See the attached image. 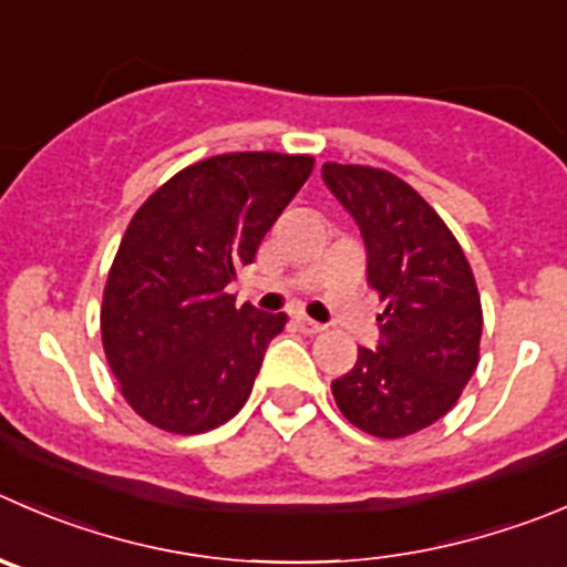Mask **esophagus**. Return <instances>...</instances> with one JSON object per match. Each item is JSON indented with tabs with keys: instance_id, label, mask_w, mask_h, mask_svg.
Returning a JSON list of instances; mask_svg holds the SVG:
<instances>
[{
	"instance_id": "esophagus-1",
	"label": "esophagus",
	"mask_w": 567,
	"mask_h": 567,
	"mask_svg": "<svg viewBox=\"0 0 567 567\" xmlns=\"http://www.w3.org/2000/svg\"><path fill=\"white\" fill-rule=\"evenodd\" d=\"M293 323L299 327V332H305V334H321L323 332V323L312 321V318H307V316H296Z\"/></svg>"
}]
</instances>
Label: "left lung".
Instances as JSON below:
<instances>
[{"instance_id": "1", "label": "left lung", "mask_w": 567, "mask_h": 567, "mask_svg": "<svg viewBox=\"0 0 567 567\" xmlns=\"http://www.w3.org/2000/svg\"><path fill=\"white\" fill-rule=\"evenodd\" d=\"M323 183L360 224L379 290L377 349L332 382L340 412L373 437L426 430L480 365L482 299L463 246L412 185L384 168L323 163Z\"/></svg>"}]
</instances>
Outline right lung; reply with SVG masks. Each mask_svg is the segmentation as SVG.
<instances>
[{
    "label": "right lung",
    "instance_id": "1",
    "mask_svg": "<svg viewBox=\"0 0 567 567\" xmlns=\"http://www.w3.org/2000/svg\"><path fill=\"white\" fill-rule=\"evenodd\" d=\"M312 166L310 155L279 152L207 157L132 216L99 321L121 395L152 426L202 435L246 404L288 316L235 307L227 288Z\"/></svg>",
    "mask_w": 567,
    "mask_h": 567
}]
</instances>
